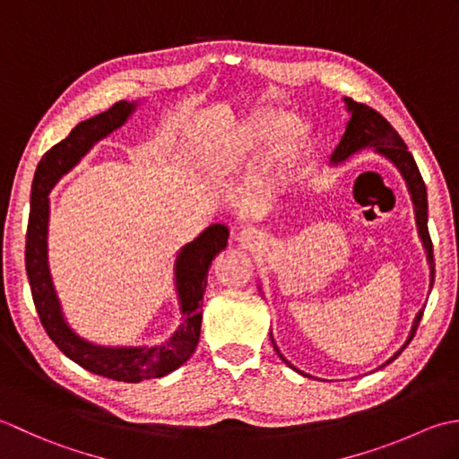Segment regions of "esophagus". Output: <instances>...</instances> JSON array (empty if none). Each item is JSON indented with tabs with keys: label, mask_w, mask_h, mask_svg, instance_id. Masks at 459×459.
<instances>
[{
	"label": "esophagus",
	"mask_w": 459,
	"mask_h": 459,
	"mask_svg": "<svg viewBox=\"0 0 459 459\" xmlns=\"http://www.w3.org/2000/svg\"><path fill=\"white\" fill-rule=\"evenodd\" d=\"M259 239H261V233L255 228H246L239 231V241L247 243V246H251V243H257Z\"/></svg>",
	"instance_id": "esophagus-1"
}]
</instances>
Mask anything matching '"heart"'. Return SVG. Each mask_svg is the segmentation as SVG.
<instances>
[{"label":"heart","instance_id":"obj_1","mask_svg":"<svg viewBox=\"0 0 459 459\" xmlns=\"http://www.w3.org/2000/svg\"><path fill=\"white\" fill-rule=\"evenodd\" d=\"M289 125H291V118L283 115V112L273 110L257 112V115L247 118L228 138L226 148H223V168L226 170H236V168H241L254 160L255 156L267 152L283 136ZM305 138L307 130L303 126H295L285 138L283 154L295 156L305 143Z\"/></svg>","mask_w":459,"mask_h":459}]
</instances>
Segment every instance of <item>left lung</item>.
I'll return each mask as SVG.
<instances>
[{"label":"left lung","mask_w":459,"mask_h":459,"mask_svg":"<svg viewBox=\"0 0 459 459\" xmlns=\"http://www.w3.org/2000/svg\"><path fill=\"white\" fill-rule=\"evenodd\" d=\"M344 107L349 110V123L347 128H344V134L341 138V143L336 144L334 152L331 154V164H341L344 160H349L352 154H357L360 151H367V148H372L374 152H378L380 156H385L386 160H390L398 168V172L402 174L406 182V188L410 198H412L414 204V216H416V226H418V236L422 239V246L426 249V257H428V265H429V289L434 285V249H432V239H429L428 233V194H426V184L422 180V174H420L414 156L408 152V148L404 144V140L400 138V134L396 133L388 120L377 112L374 108L362 105V102L352 100L349 97H344ZM424 308H420L414 316L412 329H410V334L406 342L402 344L400 351H396L392 357L382 364L386 367L388 362L394 360L398 354L406 349V344L414 339V333L420 325V319H422ZM273 341V336H271ZM273 349L277 351L279 357L285 364H289L293 370H297L291 362H289L281 352H279L277 344L273 342ZM303 377H308V374L297 370Z\"/></svg>","instance_id":"left-lung-1"}]
</instances>
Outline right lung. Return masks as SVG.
Instances as JSON below:
<instances>
[{
	"mask_svg": "<svg viewBox=\"0 0 459 459\" xmlns=\"http://www.w3.org/2000/svg\"><path fill=\"white\" fill-rule=\"evenodd\" d=\"M138 102L120 100L108 110L82 120L69 136L47 151L37 164L31 184V212L25 239V269L31 295L43 329L59 351L73 362L99 377L118 382H140L160 378L180 368L200 341L202 299L208 285L212 261L228 246L230 230L223 223H212L194 241L178 251L174 261V285L180 303L182 323L170 339L156 347H100L74 333L65 321L63 308L55 291L49 257H47V231H49V192L71 168L81 162L99 140L123 126L136 110Z\"/></svg>",
	"mask_w": 459,
	"mask_h": 459,
	"instance_id": "right-lung-1",
	"label": "right lung"
}]
</instances>
